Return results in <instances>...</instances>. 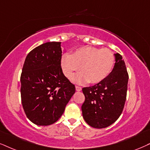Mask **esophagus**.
<instances>
[{"label": "esophagus", "instance_id": "34e87169", "mask_svg": "<svg viewBox=\"0 0 150 150\" xmlns=\"http://www.w3.org/2000/svg\"><path fill=\"white\" fill-rule=\"evenodd\" d=\"M76 91H81V90H82V88H81V87L79 86H76Z\"/></svg>", "mask_w": 150, "mask_h": 150}]
</instances>
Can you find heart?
<instances>
[{
    "label": "heart",
    "mask_w": 150,
    "mask_h": 150,
    "mask_svg": "<svg viewBox=\"0 0 150 150\" xmlns=\"http://www.w3.org/2000/svg\"><path fill=\"white\" fill-rule=\"evenodd\" d=\"M115 58L111 51L90 46L78 48L71 55L64 53L60 60L61 69L67 79H71L80 69L81 73L74 79L78 83H98L106 79L112 71Z\"/></svg>",
    "instance_id": "b5f03b06"
}]
</instances>
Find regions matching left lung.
Masks as SVG:
<instances>
[{"label":"left lung","mask_w":150,"mask_h":150,"mask_svg":"<svg viewBox=\"0 0 150 150\" xmlns=\"http://www.w3.org/2000/svg\"><path fill=\"white\" fill-rule=\"evenodd\" d=\"M115 63L106 79L82 89L85 101L83 117L90 126L102 129L111 125L122 112L127 97L129 75L122 57L115 53Z\"/></svg>","instance_id":"1"}]
</instances>
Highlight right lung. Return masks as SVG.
Masks as SVG:
<instances>
[{"instance_id":"1","label":"right lung","mask_w":150,"mask_h":150,"mask_svg":"<svg viewBox=\"0 0 150 150\" xmlns=\"http://www.w3.org/2000/svg\"><path fill=\"white\" fill-rule=\"evenodd\" d=\"M61 42H47L28 54L21 75V97L27 117L39 126L58 121L75 93L61 69Z\"/></svg>"}]
</instances>
